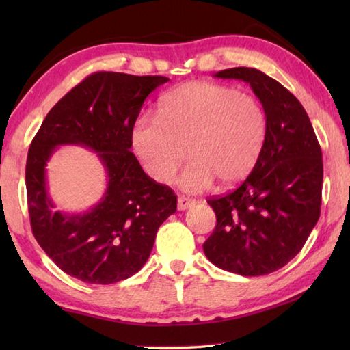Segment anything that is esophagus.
Returning a JSON list of instances; mask_svg holds the SVG:
<instances>
[{
	"instance_id": "1",
	"label": "esophagus",
	"mask_w": 350,
	"mask_h": 350,
	"mask_svg": "<svg viewBox=\"0 0 350 350\" xmlns=\"http://www.w3.org/2000/svg\"><path fill=\"white\" fill-rule=\"evenodd\" d=\"M194 204H196V200L185 198V196H179V199H177V208H179L180 211L189 208V206H193Z\"/></svg>"
}]
</instances>
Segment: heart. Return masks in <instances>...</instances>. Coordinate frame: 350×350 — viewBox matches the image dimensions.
I'll return each instance as SVG.
<instances>
[{"label":"heart","mask_w":350,"mask_h":350,"mask_svg":"<svg viewBox=\"0 0 350 350\" xmlns=\"http://www.w3.org/2000/svg\"><path fill=\"white\" fill-rule=\"evenodd\" d=\"M159 118L142 116L133 128V148L148 174L165 183L193 159L179 185L202 191L250 174L267 134V118L256 98L233 88L189 81L163 96ZM187 151L185 152V150Z\"/></svg>","instance_id":"obj_1"}]
</instances>
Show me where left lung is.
<instances>
[{
    "instance_id": "8db88e82",
    "label": "left lung",
    "mask_w": 350,
    "mask_h": 350,
    "mask_svg": "<svg viewBox=\"0 0 350 350\" xmlns=\"http://www.w3.org/2000/svg\"><path fill=\"white\" fill-rule=\"evenodd\" d=\"M250 85L267 118L256 165L227 196L210 199L216 228L204 244L216 267L242 276L280 270L306 244L321 211L323 154L306 109L280 81L254 68L219 70Z\"/></svg>"
}]
</instances>
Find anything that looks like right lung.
Instances as JSON below:
<instances>
[{"instance_id": "obj_1", "label": "right lung", "mask_w": 350, "mask_h": 350, "mask_svg": "<svg viewBox=\"0 0 350 350\" xmlns=\"http://www.w3.org/2000/svg\"><path fill=\"white\" fill-rule=\"evenodd\" d=\"M170 79L96 72L70 90L46 116L27 154L31 227L64 273L90 284H114L144 267L157 230L177 208V196L152 180L131 152L133 128L150 94ZM63 144L98 152L107 174L103 199L83 213L58 212L45 167Z\"/></svg>"}]
</instances>
